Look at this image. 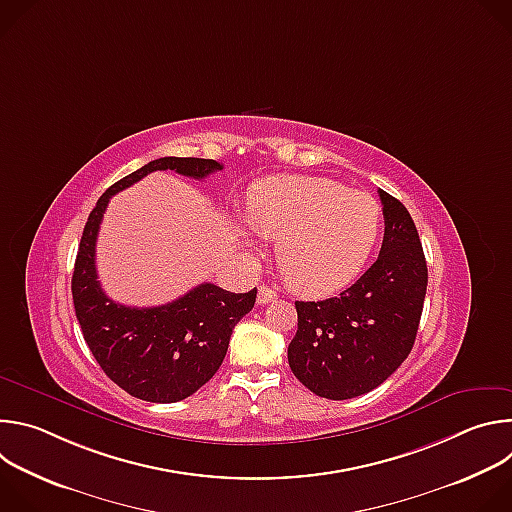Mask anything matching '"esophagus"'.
<instances>
[{"mask_svg": "<svg viewBox=\"0 0 512 512\" xmlns=\"http://www.w3.org/2000/svg\"><path fill=\"white\" fill-rule=\"evenodd\" d=\"M277 300V291H273L269 285H261L259 287V296H257V304L259 306H265L269 302H275Z\"/></svg>", "mask_w": 512, "mask_h": 512, "instance_id": "obj_1", "label": "esophagus"}]
</instances>
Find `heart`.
<instances>
[{
  "label": "heart",
  "instance_id": "b5f03b06",
  "mask_svg": "<svg viewBox=\"0 0 512 512\" xmlns=\"http://www.w3.org/2000/svg\"><path fill=\"white\" fill-rule=\"evenodd\" d=\"M251 227L277 239L285 281L304 294H328L352 281L369 261L383 227L375 196L318 176H271L247 200ZM241 237L251 241V233Z\"/></svg>",
  "mask_w": 512,
  "mask_h": 512
}]
</instances>
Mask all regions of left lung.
I'll list each match as a JSON object with an SVG mask.
<instances>
[{"label": "left lung", "instance_id": "obj_1", "mask_svg": "<svg viewBox=\"0 0 512 512\" xmlns=\"http://www.w3.org/2000/svg\"><path fill=\"white\" fill-rule=\"evenodd\" d=\"M385 237L379 259L340 296L296 302L298 332L287 360L304 387L332 401L385 383L413 348L427 263L407 208L379 190Z\"/></svg>", "mask_w": 512, "mask_h": 512}]
</instances>
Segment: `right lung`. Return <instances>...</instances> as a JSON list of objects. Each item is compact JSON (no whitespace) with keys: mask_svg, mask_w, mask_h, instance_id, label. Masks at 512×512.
Returning a JSON list of instances; mask_svg holds the SVG:
<instances>
[{"mask_svg":"<svg viewBox=\"0 0 512 512\" xmlns=\"http://www.w3.org/2000/svg\"><path fill=\"white\" fill-rule=\"evenodd\" d=\"M156 170L202 180L223 170V164L160 158L115 182L97 200L85 225L72 273V302L85 342L113 383L143 401L176 403L196 393L221 367L233 328L255 306L257 287L247 294H231L206 281L156 308H129L107 298L95 265L105 208L113 194Z\"/></svg>","mask_w":512,"mask_h":512,"instance_id":"add662e5","label":"right lung"}]
</instances>
